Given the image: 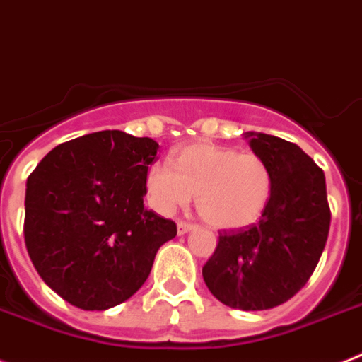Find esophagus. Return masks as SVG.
<instances>
[{
	"label": "esophagus",
	"mask_w": 362,
	"mask_h": 362,
	"mask_svg": "<svg viewBox=\"0 0 362 362\" xmlns=\"http://www.w3.org/2000/svg\"><path fill=\"white\" fill-rule=\"evenodd\" d=\"M177 229H178V235H185V233H189V231H193L194 224H189V222L180 220V222L177 224Z\"/></svg>",
	"instance_id": "obj_1"
}]
</instances>
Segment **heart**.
<instances>
[{
    "label": "heart",
    "mask_w": 362,
    "mask_h": 362,
    "mask_svg": "<svg viewBox=\"0 0 362 362\" xmlns=\"http://www.w3.org/2000/svg\"><path fill=\"white\" fill-rule=\"evenodd\" d=\"M151 202L162 213L184 207L197 194V211L216 229L255 224L272 199V171L255 153L194 142L180 147L175 168L153 163L146 178Z\"/></svg>",
    "instance_id": "obj_1"
}]
</instances>
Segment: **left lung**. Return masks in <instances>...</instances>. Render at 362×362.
<instances>
[{"label": "left lung", "mask_w": 362, "mask_h": 362, "mask_svg": "<svg viewBox=\"0 0 362 362\" xmlns=\"http://www.w3.org/2000/svg\"><path fill=\"white\" fill-rule=\"evenodd\" d=\"M244 138L272 171V199L257 224L220 235L202 276L222 304L260 312L290 300L312 276L329 207L325 173L297 144L253 131Z\"/></svg>", "instance_id": "1"}]
</instances>
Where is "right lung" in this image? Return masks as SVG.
<instances>
[{"label":"right lung","mask_w":362,"mask_h":362,"mask_svg":"<svg viewBox=\"0 0 362 362\" xmlns=\"http://www.w3.org/2000/svg\"><path fill=\"white\" fill-rule=\"evenodd\" d=\"M158 144L98 131L59 144L25 191V244L50 290L81 310L133 297L177 224L146 209V178Z\"/></svg>","instance_id":"right-lung-1"}]
</instances>
